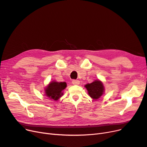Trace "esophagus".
I'll return each instance as SVG.
<instances>
[{"instance_id": "1", "label": "esophagus", "mask_w": 147, "mask_h": 147, "mask_svg": "<svg viewBox=\"0 0 147 147\" xmlns=\"http://www.w3.org/2000/svg\"><path fill=\"white\" fill-rule=\"evenodd\" d=\"M72 83L74 84V85H79L80 84V81L78 80H73L72 81Z\"/></svg>"}]
</instances>
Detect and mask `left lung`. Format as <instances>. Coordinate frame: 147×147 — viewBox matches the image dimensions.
<instances>
[{"mask_svg":"<svg viewBox=\"0 0 147 147\" xmlns=\"http://www.w3.org/2000/svg\"><path fill=\"white\" fill-rule=\"evenodd\" d=\"M84 87L86 88L90 97L94 100L99 99L104 94L105 91L103 83L98 79L86 84Z\"/></svg>","mask_w":147,"mask_h":147,"instance_id":"obj_1","label":"left lung"}]
</instances>
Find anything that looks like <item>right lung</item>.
Masks as SVG:
<instances>
[{
	"label": "right lung",
	"mask_w": 147,
	"mask_h": 147,
	"mask_svg": "<svg viewBox=\"0 0 147 147\" xmlns=\"http://www.w3.org/2000/svg\"><path fill=\"white\" fill-rule=\"evenodd\" d=\"M67 87L65 82H58L55 80L51 82L45 88V95L54 101L58 100L63 95V90Z\"/></svg>",
	"instance_id": "obj_1"
}]
</instances>
